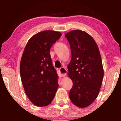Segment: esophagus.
<instances>
[{
	"label": "esophagus",
	"mask_w": 121,
	"mask_h": 121,
	"mask_svg": "<svg viewBox=\"0 0 121 121\" xmlns=\"http://www.w3.org/2000/svg\"><path fill=\"white\" fill-rule=\"evenodd\" d=\"M59 71H60V73H61V76L62 77L65 76L67 71L65 68H63V67H61V68L59 69Z\"/></svg>",
	"instance_id": "esophagus-1"
}]
</instances>
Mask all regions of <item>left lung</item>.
<instances>
[{"label":"left lung","mask_w":121,"mask_h":121,"mask_svg":"<svg viewBox=\"0 0 121 121\" xmlns=\"http://www.w3.org/2000/svg\"><path fill=\"white\" fill-rule=\"evenodd\" d=\"M65 36L71 52L68 70L73 85L69 98L77 107L85 108L95 100L101 86L104 73L99 50L93 38L85 31L73 30Z\"/></svg>","instance_id":"8db88e82"}]
</instances>
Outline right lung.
Masks as SVG:
<instances>
[{"label": "right lung", "mask_w": 121, "mask_h": 121, "mask_svg": "<svg viewBox=\"0 0 121 121\" xmlns=\"http://www.w3.org/2000/svg\"><path fill=\"white\" fill-rule=\"evenodd\" d=\"M61 35L52 30L38 32L29 40L22 54L20 65L22 84L29 99L38 107L51 104L59 86L50 50Z\"/></svg>", "instance_id": "add662e5"}]
</instances>
